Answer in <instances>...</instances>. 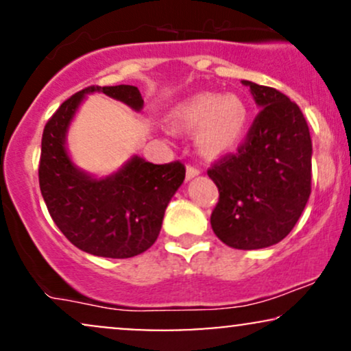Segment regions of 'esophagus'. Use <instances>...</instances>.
I'll return each mask as SVG.
<instances>
[{
  "label": "esophagus",
  "mask_w": 351,
  "mask_h": 351,
  "mask_svg": "<svg viewBox=\"0 0 351 351\" xmlns=\"http://www.w3.org/2000/svg\"><path fill=\"white\" fill-rule=\"evenodd\" d=\"M199 168L196 167V165H188L186 167V180H191V178H195V176H198L199 175Z\"/></svg>",
  "instance_id": "1"
}]
</instances>
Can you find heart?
I'll return each instance as SVG.
<instances>
[{
  "mask_svg": "<svg viewBox=\"0 0 351 351\" xmlns=\"http://www.w3.org/2000/svg\"><path fill=\"white\" fill-rule=\"evenodd\" d=\"M175 123L183 130L198 128L196 143L208 158L226 155L243 142L249 123V108L234 94H196L173 112Z\"/></svg>",
  "mask_w": 351,
  "mask_h": 351,
  "instance_id": "b5f03b06",
  "label": "heart"
}]
</instances>
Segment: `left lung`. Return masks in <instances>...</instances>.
I'll use <instances>...</instances> for the list:
<instances>
[{
  "mask_svg": "<svg viewBox=\"0 0 351 351\" xmlns=\"http://www.w3.org/2000/svg\"><path fill=\"white\" fill-rule=\"evenodd\" d=\"M243 84L261 110L237 152L216 160L208 175L219 191L213 231L229 247L249 251L280 243L299 221L312 191V140L287 95Z\"/></svg>",
  "mask_w": 351,
  "mask_h": 351,
  "instance_id": "obj_1",
  "label": "left lung"
}]
</instances>
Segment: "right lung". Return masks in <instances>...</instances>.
I'll use <instances>...</instances> for the list:
<instances>
[{"instance_id": "1", "label": "right lung", "mask_w": 351, "mask_h": 351, "mask_svg": "<svg viewBox=\"0 0 351 351\" xmlns=\"http://www.w3.org/2000/svg\"><path fill=\"white\" fill-rule=\"evenodd\" d=\"M90 92H104L135 110L143 107L135 86H90L60 104L43 132L39 188L52 221L75 247L127 259L156 241L165 209L183 183L186 168L178 160L153 165L134 156L104 180L77 170L66 152V132L84 95Z\"/></svg>"}]
</instances>
